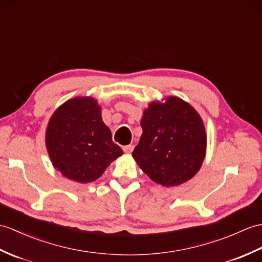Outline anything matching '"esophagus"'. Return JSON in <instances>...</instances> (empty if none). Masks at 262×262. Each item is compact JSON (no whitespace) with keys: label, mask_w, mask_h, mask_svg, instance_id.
<instances>
[{"label":"esophagus","mask_w":262,"mask_h":262,"mask_svg":"<svg viewBox=\"0 0 262 262\" xmlns=\"http://www.w3.org/2000/svg\"><path fill=\"white\" fill-rule=\"evenodd\" d=\"M124 151L126 154H132V151L134 150V146L133 145H127V146H124Z\"/></svg>","instance_id":"34e87169"}]
</instances>
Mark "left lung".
Returning a JSON list of instances; mask_svg holds the SVG:
<instances>
[{
	"instance_id": "left-lung-1",
	"label": "left lung",
	"mask_w": 262,
	"mask_h": 262,
	"mask_svg": "<svg viewBox=\"0 0 262 262\" xmlns=\"http://www.w3.org/2000/svg\"><path fill=\"white\" fill-rule=\"evenodd\" d=\"M141 125L143 134L132 155L151 181L176 186L200 171L206 153V133L190 103L175 96L151 101Z\"/></svg>"
}]
</instances>
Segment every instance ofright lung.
Masks as SVG:
<instances>
[{
    "label": "right lung",
    "mask_w": 262,
    "mask_h": 262,
    "mask_svg": "<svg viewBox=\"0 0 262 262\" xmlns=\"http://www.w3.org/2000/svg\"><path fill=\"white\" fill-rule=\"evenodd\" d=\"M46 146L53 167L79 183L99 179L123 150L112 141V132L93 97H76L53 113L46 130Z\"/></svg>",
    "instance_id": "obj_1"
}]
</instances>
